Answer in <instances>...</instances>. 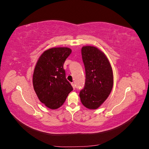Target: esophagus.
I'll return each mask as SVG.
<instances>
[{
	"label": "esophagus",
	"mask_w": 149,
	"mask_h": 149,
	"mask_svg": "<svg viewBox=\"0 0 149 149\" xmlns=\"http://www.w3.org/2000/svg\"><path fill=\"white\" fill-rule=\"evenodd\" d=\"M71 85H72V86H73V88L74 89H75V86H75L74 83H71Z\"/></svg>",
	"instance_id": "1"
}]
</instances>
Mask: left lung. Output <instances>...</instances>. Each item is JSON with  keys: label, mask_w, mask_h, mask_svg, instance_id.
Listing matches in <instances>:
<instances>
[{"label": "left lung", "mask_w": 149, "mask_h": 149, "mask_svg": "<svg viewBox=\"0 0 149 149\" xmlns=\"http://www.w3.org/2000/svg\"><path fill=\"white\" fill-rule=\"evenodd\" d=\"M86 80L79 92L83 104L96 109L106 101L113 86V74L110 63L104 53L98 48L86 46L81 49Z\"/></svg>", "instance_id": "1"}]
</instances>
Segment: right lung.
Here are the masks:
<instances>
[{
	"instance_id": "1",
	"label": "right lung",
	"mask_w": 149,
	"mask_h": 149,
	"mask_svg": "<svg viewBox=\"0 0 149 149\" xmlns=\"http://www.w3.org/2000/svg\"><path fill=\"white\" fill-rule=\"evenodd\" d=\"M71 53V49L66 47L50 48L43 53L35 66L34 90L39 100L49 109L61 107L73 89L63 69L64 63Z\"/></svg>"
}]
</instances>
